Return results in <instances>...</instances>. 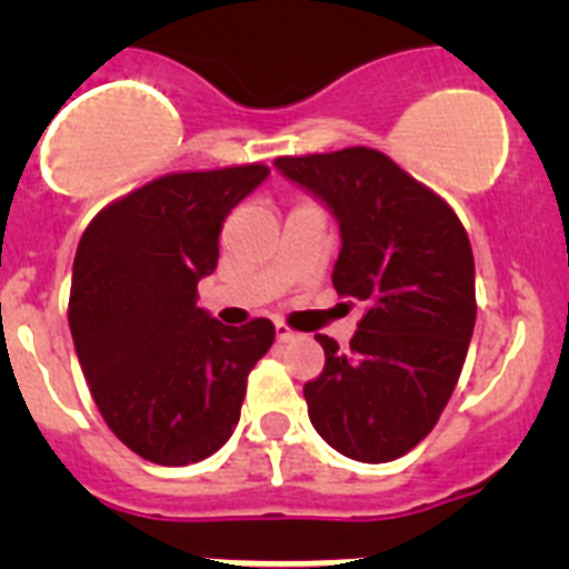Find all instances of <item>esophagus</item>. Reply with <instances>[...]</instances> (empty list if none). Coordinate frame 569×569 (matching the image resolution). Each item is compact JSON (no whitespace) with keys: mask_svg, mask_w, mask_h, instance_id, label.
Returning a JSON list of instances; mask_svg holds the SVG:
<instances>
[{"mask_svg":"<svg viewBox=\"0 0 569 569\" xmlns=\"http://www.w3.org/2000/svg\"><path fill=\"white\" fill-rule=\"evenodd\" d=\"M293 330H290L288 328V325H284V321H276V339H279V341H290V339H293Z\"/></svg>","mask_w":569,"mask_h":569,"instance_id":"34e87169","label":"esophagus"}]
</instances>
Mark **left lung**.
<instances>
[{
    "instance_id": "1",
    "label": "left lung",
    "mask_w": 569,
    "mask_h": 569,
    "mask_svg": "<svg viewBox=\"0 0 569 569\" xmlns=\"http://www.w3.org/2000/svg\"><path fill=\"white\" fill-rule=\"evenodd\" d=\"M276 168L336 213L333 288L365 305L347 353L316 336L325 370L305 385L310 421L347 459H399L433 430L467 359L476 268L465 224L381 150L279 156Z\"/></svg>"
}]
</instances>
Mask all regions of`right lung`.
Returning <instances> with one entry per match:
<instances>
[{
	"instance_id": "add662e5",
	"label": "right lung",
	"mask_w": 569,
	"mask_h": 569,
	"mask_svg": "<svg viewBox=\"0 0 569 569\" xmlns=\"http://www.w3.org/2000/svg\"><path fill=\"white\" fill-rule=\"evenodd\" d=\"M261 162L179 170L104 204L79 241L68 321L104 425L136 456L182 467L233 436L270 319L228 328L196 308L224 216L268 179Z\"/></svg>"
}]
</instances>
